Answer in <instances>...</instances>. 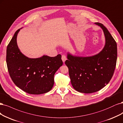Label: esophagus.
<instances>
[{
    "label": "esophagus",
    "instance_id": "obj_1",
    "mask_svg": "<svg viewBox=\"0 0 123 123\" xmlns=\"http://www.w3.org/2000/svg\"><path fill=\"white\" fill-rule=\"evenodd\" d=\"M62 60L63 62H65L67 60V57L65 55H62Z\"/></svg>",
    "mask_w": 123,
    "mask_h": 123
}]
</instances>
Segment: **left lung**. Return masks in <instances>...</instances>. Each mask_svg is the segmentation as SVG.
<instances>
[{
  "label": "left lung",
  "instance_id": "1",
  "mask_svg": "<svg viewBox=\"0 0 123 123\" xmlns=\"http://www.w3.org/2000/svg\"><path fill=\"white\" fill-rule=\"evenodd\" d=\"M103 29L105 45L95 55L79 57L68 54L65 64L68 67L71 84L76 91L90 94L98 92L109 83L115 71L117 60V45L107 29L99 22Z\"/></svg>",
  "mask_w": 123,
  "mask_h": 123
}]
</instances>
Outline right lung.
I'll return each mask as SVG.
<instances>
[{
    "mask_svg": "<svg viewBox=\"0 0 123 123\" xmlns=\"http://www.w3.org/2000/svg\"><path fill=\"white\" fill-rule=\"evenodd\" d=\"M17 31L6 49V62L12 81L21 90L29 94H45L54 85V76L63 62L62 55L30 58L21 52L17 44Z\"/></svg>",
    "mask_w": 123,
    "mask_h": 123,
    "instance_id": "obj_1",
    "label": "right lung"
}]
</instances>
